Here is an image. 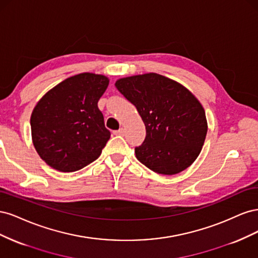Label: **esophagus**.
<instances>
[{"instance_id": "esophagus-1", "label": "esophagus", "mask_w": 258, "mask_h": 258, "mask_svg": "<svg viewBox=\"0 0 258 258\" xmlns=\"http://www.w3.org/2000/svg\"><path fill=\"white\" fill-rule=\"evenodd\" d=\"M114 135H116V136H123L124 135V129L120 128L119 130L114 131Z\"/></svg>"}]
</instances>
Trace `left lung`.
I'll return each mask as SVG.
<instances>
[{
    "label": "left lung",
    "mask_w": 258,
    "mask_h": 258,
    "mask_svg": "<svg viewBox=\"0 0 258 258\" xmlns=\"http://www.w3.org/2000/svg\"><path fill=\"white\" fill-rule=\"evenodd\" d=\"M115 86L145 124V140L135 152L138 160L165 175L188 168L199 156L208 131L198 99L183 85L156 73L123 77Z\"/></svg>",
    "instance_id": "1"
}]
</instances>
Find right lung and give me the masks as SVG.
<instances>
[{"mask_svg":"<svg viewBox=\"0 0 258 258\" xmlns=\"http://www.w3.org/2000/svg\"><path fill=\"white\" fill-rule=\"evenodd\" d=\"M108 83L101 74H77L54 86L36 103L30 120L32 142L48 166L73 172L102 153L111 132L98 101Z\"/></svg>","mask_w":258,"mask_h":258,"instance_id":"right-lung-1","label":"right lung"}]
</instances>
